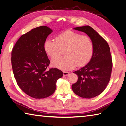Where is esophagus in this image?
Instances as JSON below:
<instances>
[{
  "mask_svg": "<svg viewBox=\"0 0 126 126\" xmlns=\"http://www.w3.org/2000/svg\"><path fill=\"white\" fill-rule=\"evenodd\" d=\"M69 74H70L69 72H65V71H63V75L64 76L69 75Z\"/></svg>",
  "mask_w": 126,
  "mask_h": 126,
  "instance_id": "esophagus-1",
  "label": "esophagus"
}]
</instances>
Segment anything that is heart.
Returning a JSON list of instances; mask_svg holds the SVG:
<instances>
[{
  "instance_id": "1",
  "label": "heart",
  "mask_w": 126,
  "mask_h": 126,
  "mask_svg": "<svg viewBox=\"0 0 126 126\" xmlns=\"http://www.w3.org/2000/svg\"><path fill=\"white\" fill-rule=\"evenodd\" d=\"M44 48L48 56H58L64 49L65 55L53 59V66L62 70H70L78 65L82 67L89 63L93 56L94 46L91 39L87 35L67 30L59 34L56 40L47 39Z\"/></svg>"
}]
</instances>
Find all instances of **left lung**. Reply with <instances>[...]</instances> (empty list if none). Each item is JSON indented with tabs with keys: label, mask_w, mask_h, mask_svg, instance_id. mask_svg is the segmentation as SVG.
Returning <instances> with one entry per match:
<instances>
[{
	"label": "left lung",
	"mask_w": 126,
	"mask_h": 126,
	"mask_svg": "<svg viewBox=\"0 0 126 126\" xmlns=\"http://www.w3.org/2000/svg\"><path fill=\"white\" fill-rule=\"evenodd\" d=\"M74 29L86 33L91 39L94 50L89 63L74 72L78 75V80L72 85V91L81 97L94 98L104 91L111 78L112 60L109 45L91 26H80Z\"/></svg>",
	"instance_id": "left-lung-1"
}]
</instances>
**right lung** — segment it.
<instances>
[{
	"mask_svg": "<svg viewBox=\"0 0 126 126\" xmlns=\"http://www.w3.org/2000/svg\"><path fill=\"white\" fill-rule=\"evenodd\" d=\"M52 30L46 26L32 29L20 37L12 51V66L19 87L32 98L48 97L56 90L63 73L56 68L47 69L50 63L44 48Z\"/></svg>",
	"mask_w": 126,
	"mask_h": 126,
	"instance_id": "obj_1",
	"label": "right lung"
}]
</instances>
